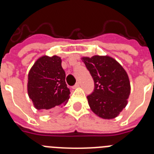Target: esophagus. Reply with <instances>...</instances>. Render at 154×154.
Masks as SVG:
<instances>
[{
  "instance_id": "esophagus-1",
  "label": "esophagus",
  "mask_w": 154,
  "mask_h": 154,
  "mask_svg": "<svg viewBox=\"0 0 154 154\" xmlns=\"http://www.w3.org/2000/svg\"><path fill=\"white\" fill-rule=\"evenodd\" d=\"M78 87H79V82H77V83L73 86V89H76V88H78Z\"/></svg>"
}]
</instances>
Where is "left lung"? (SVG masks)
Returning a JSON list of instances; mask_svg holds the SVG:
<instances>
[{
	"label": "left lung",
	"mask_w": 154,
	"mask_h": 154,
	"mask_svg": "<svg viewBox=\"0 0 154 154\" xmlns=\"http://www.w3.org/2000/svg\"><path fill=\"white\" fill-rule=\"evenodd\" d=\"M81 59L95 84L93 92L87 96L91 110L102 119H114L126 106L130 94L126 70L109 55L82 57Z\"/></svg>",
	"instance_id": "left-lung-1"
}]
</instances>
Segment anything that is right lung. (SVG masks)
Instances as JSON below:
<instances>
[{
  "label": "right lung",
  "instance_id": "add662e5",
  "mask_svg": "<svg viewBox=\"0 0 154 154\" xmlns=\"http://www.w3.org/2000/svg\"><path fill=\"white\" fill-rule=\"evenodd\" d=\"M28 94L39 110H53L67 103L70 91L60 57L43 55L37 59L28 72Z\"/></svg>",
  "mask_w": 154,
  "mask_h": 154
}]
</instances>
